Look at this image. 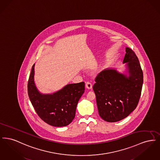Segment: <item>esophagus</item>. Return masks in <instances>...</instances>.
Masks as SVG:
<instances>
[{
	"label": "esophagus",
	"mask_w": 160,
	"mask_h": 160,
	"mask_svg": "<svg viewBox=\"0 0 160 160\" xmlns=\"http://www.w3.org/2000/svg\"><path fill=\"white\" fill-rule=\"evenodd\" d=\"M86 88H87V89H92V84L91 82H87L86 83Z\"/></svg>",
	"instance_id": "34e87169"
}]
</instances>
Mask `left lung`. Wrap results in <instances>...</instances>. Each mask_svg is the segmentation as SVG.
Masks as SVG:
<instances>
[{
	"label": "left lung",
	"instance_id": "1",
	"mask_svg": "<svg viewBox=\"0 0 160 160\" xmlns=\"http://www.w3.org/2000/svg\"><path fill=\"white\" fill-rule=\"evenodd\" d=\"M125 73L114 68L102 71L93 86L100 117L115 122L127 118L136 108L141 95L143 74L135 53L125 48Z\"/></svg>",
	"mask_w": 160,
	"mask_h": 160
}]
</instances>
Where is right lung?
I'll use <instances>...</instances> for the list:
<instances>
[{
  "label": "right lung",
  "instance_id": "1",
  "mask_svg": "<svg viewBox=\"0 0 160 160\" xmlns=\"http://www.w3.org/2000/svg\"><path fill=\"white\" fill-rule=\"evenodd\" d=\"M35 64L28 84L29 99L37 113L47 123L56 127H65L75 118L78 102L84 92V83L68 84L50 94L39 91L34 82Z\"/></svg>",
  "mask_w": 160,
  "mask_h": 160
}]
</instances>
